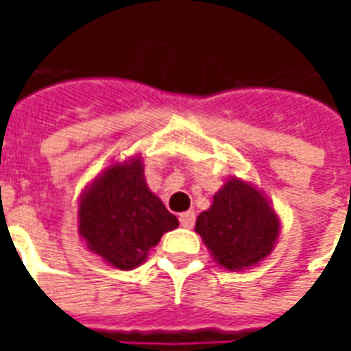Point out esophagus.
<instances>
[{
    "mask_svg": "<svg viewBox=\"0 0 351 351\" xmlns=\"http://www.w3.org/2000/svg\"><path fill=\"white\" fill-rule=\"evenodd\" d=\"M180 226L186 229H191L195 226V213L193 210H188V213L180 214Z\"/></svg>",
    "mask_w": 351,
    "mask_h": 351,
    "instance_id": "1",
    "label": "esophagus"
}]
</instances>
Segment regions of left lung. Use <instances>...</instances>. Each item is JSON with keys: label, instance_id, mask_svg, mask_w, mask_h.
<instances>
[{"label": "left lung", "instance_id": "obj_1", "mask_svg": "<svg viewBox=\"0 0 351 351\" xmlns=\"http://www.w3.org/2000/svg\"><path fill=\"white\" fill-rule=\"evenodd\" d=\"M195 233L220 267L244 271L271 256L280 218L258 186L231 176L197 216Z\"/></svg>", "mask_w": 351, "mask_h": 351}]
</instances>
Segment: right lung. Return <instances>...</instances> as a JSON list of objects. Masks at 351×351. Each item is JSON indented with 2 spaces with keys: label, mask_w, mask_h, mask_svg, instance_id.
<instances>
[{
  "label": "right lung",
  "mask_w": 351,
  "mask_h": 351,
  "mask_svg": "<svg viewBox=\"0 0 351 351\" xmlns=\"http://www.w3.org/2000/svg\"><path fill=\"white\" fill-rule=\"evenodd\" d=\"M178 220L150 191L141 156L112 161L79 201V235L105 263L131 271Z\"/></svg>",
  "instance_id": "add662e5"
}]
</instances>
